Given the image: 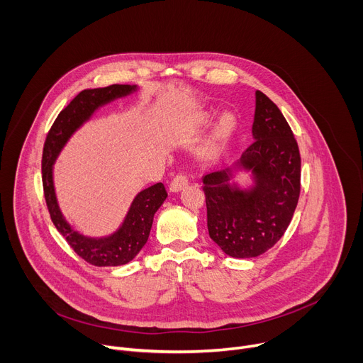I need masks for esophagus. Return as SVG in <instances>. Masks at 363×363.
<instances>
[{"label":"esophagus","mask_w":363,"mask_h":363,"mask_svg":"<svg viewBox=\"0 0 363 363\" xmlns=\"http://www.w3.org/2000/svg\"><path fill=\"white\" fill-rule=\"evenodd\" d=\"M186 185H188V177H186L185 174H178V175H175L174 179L171 181L169 188H171L172 192H178V191H181L184 186H186Z\"/></svg>","instance_id":"esophagus-1"}]
</instances>
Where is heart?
Wrapping results in <instances>:
<instances>
[{"label": "heart", "mask_w": 363, "mask_h": 363, "mask_svg": "<svg viewBox=\"0 0 363 363\" xmlns=\"http://www.w3.org/2000/svg\"><path fill=\"white\" fill-rule=\"evenodd\" d=\"M214 116H216L214 112H210V111H203V112L195 113V115H192L191 118H188L185 121V123L182 125V130L185 133H188V135L199 133V132L205 130L206 128H208L213 123ZM234 126H235L234 118L231 115H224L220 119V122H218V125H217L211 139L208 140V143H206V146H205L206 152H208V153H217L220 146H221V143L234 130Z\"/></svg>", "instance_id": "1"}]
</instances>
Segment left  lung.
Wrapping results in <instances>:
<instances>
[{"label":"left lung","instance_id":"1","mask_svg":"<svg viewBox=\"0 0 363 363\" xmlns=\"http://www.w3.org/2000/svg\"><path fill=\"white\" fill-rule=\"evenodd\" d=\"M254 142L240 165L255 177L251 191L230 185L227 171L206 174L203 194L210 237L235 258L257 257L286 233L300 195V152L294 135L274 103L255 91Z\"/></svg>","mask_w":363,"mask_h":363}]
</instances>
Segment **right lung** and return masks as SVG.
Wrapping results in <instances>:
<instances>
[{"label": "right lung", "mask_w": 363, "mask_h": 363, "mask_svg": "<svg viewBox=\"0 0 363 363\" xmlns=\"http://www.w3.org/2000/svg\"><path fill=\"white\" fill-rule=\"evenodd\" d=\"M135 89L136 87L130 84H111L108 87L82 90L59 113L44 142L41 178L51 221L79 257L99 267L122 266L133 260L147 241L153 216L168 196L167 189L164 184L158 182L140 191L133 199L125 223L118 233L106 238H87L72 230L59 210L53 186V164L72 133L87 121L99 106L125 96Z\"/></svg>", "instance_id": "right-lung-1"}]
</instances>
